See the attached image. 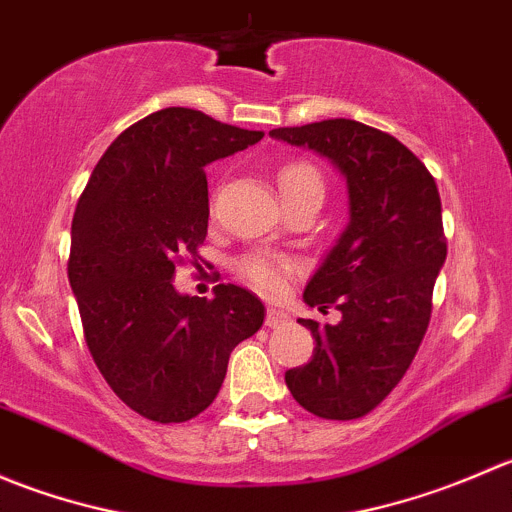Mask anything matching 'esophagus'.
Masks as SVG:
<instances>
[{"label":"esophagus","mask_w":512,"mask_h":512,"mask_svg":"<svg viewBox=\"0 0 512 512\" xmlns=\"http://www.w3.org/2000/svg\"><path fill=\"white\" fill-rule=\"evenodd\" d=\"M289 322V317L285 312H282V309H277V307H270L267 309V317H265V324L270 329H275V327H282V324H287Z\"/></svg>","instance_id":"esophagus-1"}]
</instances>
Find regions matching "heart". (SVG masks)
<instances>
[{"label":"heart","mask_w":512,"mask_h":512,"mask_svg":"<svg viewBox=\"0 0 512 512\" xmlns=\"http://www.w3.org/2000/svg\"><path fill=\"white\" fill-rule=\"evenodd\" d=\"M280 195L285 193H314L324 195V180L319 170L309 163H292L280 170ZM289 262L277 255H267V252H255L247 255L240 262V275L245 277L250 285H255L262 292H277L282 287V280L289 272Z\"/></svg>","instance_id":"obj_1"}]
</instances>
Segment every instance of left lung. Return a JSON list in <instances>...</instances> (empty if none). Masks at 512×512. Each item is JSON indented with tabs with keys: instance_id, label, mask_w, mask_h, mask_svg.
Returning <instances> with one entry per match:
<instances>
[{
	"instance_id": "obj_1",
	"label": "left lung",
	"mask_w": 512,
	"mask_h": 512,
	"mask_svg": "<svg viewBox=\"0 0 512 512\" xmlns=\"http://www.w3.org/2000/svg\"><path fill=\"white\" fill-rule=\"evenodd\" d=\"M270 136L327 158L347 180L349 223L304 287L309 307H337L342 319L324 327L299 319L317 347L285 381L314 416L349 421L391 394L421 347L446 262L441 198L404 143L359 121L332 118Z\"/></svg>"
}]
</instances>
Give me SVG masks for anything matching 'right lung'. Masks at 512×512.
<instances>
[{
  "label": "right lung",
  "mask_w": 512,
  "mask_h": 512,
  "mask_svg": "<svg viewBox=\"0 0 512 512\" xmlns=\"http://www.w3.org/2000/svg\"><path fill=\"white\" fill-rule=\"evenodd\" d=\"M262 136L163 108L108 146L76 205L69 282L86 344L113 394L151 421L208 409L232 349L265 322V304L242 287L218 285L213 299L173 287L178 255H198L208 235L205 165Z\"/></svg>",
  "instance_id": "right-lung-1"
}]
</instances>
